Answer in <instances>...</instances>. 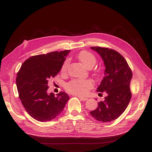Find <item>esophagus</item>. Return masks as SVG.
I'll list each match as a JSON object with an SVG mask.
<instances>
[{"label":"esophagus","mask_w":152,"mask_h":152,"mask_svg":"<svg viewBox=\"0 0 152 152\" xmlns=\"http://www.w3.org/2000/svg\"><path fill=\"white\" fill-rule=\"evenodd\" d=\"M78 98H79L82 101H86L88 99L87 98H83V97H81V96H78Z\"/></svg>","instance_id":"obj_1"}]
</instances>
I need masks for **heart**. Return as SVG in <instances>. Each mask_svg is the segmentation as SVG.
<instances>
[{
	"mask_svg": "<svg viewBox=\"0 0 152 152\" xmlns=\"http://www.w3.org/2000/svg\"><path fill=\"white\" fill-rule=\"evenodd\" d=\"M78 59L82 64L89 68L96 63L94 56L88 51H82L78 55ZM69 64V61H64L61 67V71L65 72ZM93 86V83L90 80H72L66 84V89L71 93L76 95H85L88 90Z\"/></svg>",
	"mask_w": 152,
	"mask_h": 152,
	"instance_id": "b5f03b06",
	"label": "heart"
}]
</instances>
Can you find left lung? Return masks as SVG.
Segmentation results:
<instances>
[{"mask_svg":"<svg viewBox=\"0 0 152 152\" xmlns=\"http://www.w3.org/2000/svg\"><path fill=\"white\" fill-rule=\"evenodd\" d=\"M91 49L99 54L105 67L104 77L96 91H105L107 96L90 114L99 121H113L125 111L131 99L132 72L125 59L116 50L101 47Z\"/></svg>","mask_w":152,"mask_h":152,"instance_id":"left-lung-1","label":"left lung"}]
</instances>
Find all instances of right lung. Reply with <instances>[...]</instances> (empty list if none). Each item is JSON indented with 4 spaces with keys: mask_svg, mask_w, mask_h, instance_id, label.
<instances>
[{
    "mask_svg": "<svg viewBox=\"0 0 152 152\" xmlns=\"http://www.w3.org/2000/svg\"><path fill=\"white\" fill-rule=\"evenodd\" d=\"M70 50L32 56L22 63L16 77V85L22 105L35 120L46 122L55 119L69 96L61 91L48 93V82L61 69Z\"/></svg>",
    "mask_w": 152,
    "mask_h": 152,
    "instance_id": "right-lung-1",
    "label": "right lung"
}]
</instances>
